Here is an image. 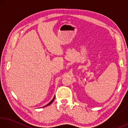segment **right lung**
I'll return each mask as SVG.
<instances>
[{
	"instance_id": "1",
	"label": "right lung",
	"mask_w": 128,
	"mask_h": 128,
	"mask_svg": "<svg viewBox=\"0 0 128 128\" xmlns=\"http://www.w3.org/2000/svg\"><path fill=\"white\" fill-rule=\"evenodd\" d=\"M54 99H55V96H54V98H53V99H52V100L51 102H50L48 104H47V105H46V106H44V107H46V106H48L49 105H50L53 102V101L54 100Z\"/></svg>"
}]
</instances>
